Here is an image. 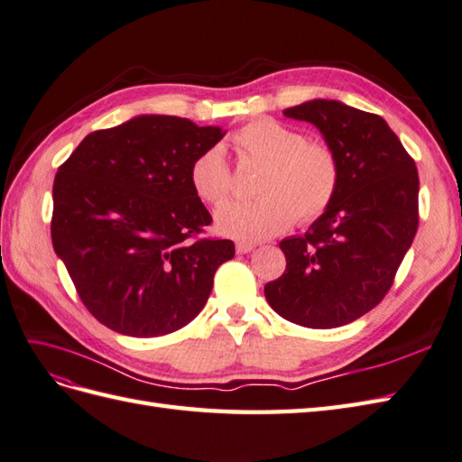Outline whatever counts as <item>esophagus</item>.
Masks as SVG:
<instances>
[{
  "mask_svg": "<svg viewBox=\"0 0 462 462\" xmlns=\"http://www.w3.org/2000/svg\"><path fill=\"white\" fill-rule=\"evenodd\" d=\"M255 250L254 242H236V252L238 254H250Z\"/></svg>",
  "mask_w": 462,
  "mask_h": 462,
  "instance_id": "34e87169",
  "label": "esophagus"
}]
</instances>
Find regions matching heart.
Masks as SVG:
<instances>
[{
  "mask_svg": "<svg viewBox=\"0 0 462 462\" xmlns=\"http://www.w3.org/2000/svg\"><path fill=\"white\" fill-rule=\"evenodd\" d=\"M234 144L250 160L263 163L254 200H228L215 212L220 234L257 242L285 232L294 218H320L337 193L339 162L332 148L309 142L302 133L269 118L252 121L234 134ZM193 191L217 205L230 193V168L220 146L199 153L191 163Z\"/></svg>",
  "mask_w": 462,
  "mask_h": 462,
  "instance_id": "obj_1",
  "label": "heart"
}]
</instances>
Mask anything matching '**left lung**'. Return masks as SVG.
<instances>
[{
  "label": "left lung",
  "mask_w": 462,
  "mask_h": 462,
  "mask_svg": "<svg viewBox=\"0 0 462 462\" xmlns=\"http://www.w3.org/2000/svg\"><path fill=\"white\" fill-rule=\"evenodd\" d=\"M282 115L320 130L339 162V185L304 236L279 244L287 269L267 282L265 299L292 324L339 328L373 310L393 287L418 230V170L383 116L334 99Z\"/></svg>",
  "instance_id": "1"
}]
</instances>
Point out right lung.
Instances as JSON below:
<instances>
[{"label": "right lung", "instance_id": "obj_1", "mask_svg": "<svg viewBox=\"0 0 462 462\" xmlns=\"http://www.w3.org/2000/svg\"><path fill=\"white\" fill-rule=\"evenodd\" d=\"M226 130L170 115H138L96 130L52 187V245L81 302L113 332L158 337L203 310L230 240H197L212 222L191 163Z\"/></svg>", "mask_w": 462, "mask_h": 462}]
</instances>
